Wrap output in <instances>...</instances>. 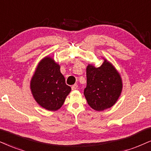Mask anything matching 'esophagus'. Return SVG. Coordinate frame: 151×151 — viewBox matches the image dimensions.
I'll use <instances>...</instances> for the list:
<instances>
[{
	"label": "esophagus",
	"instance_id": "esophagus-1",
	"mask_svg": "<svg viewBox=\"0 0 151 151\" xmlns=\"http://www.w3.org/2000/svg\"><path fill=\"white\" fill-rule=\"evenodd\" d=\"M71 89H72V90H77V89H78V85L77 84H74L73 85H72Z\"/></svg>",
	"mask_w": 151,
	"mask_h": 151
}]
</instances>
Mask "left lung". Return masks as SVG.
Returning a JSON list of instances; mask_svg holds the SVG:
<instances>
[{"instance_id": "8db88e82", "label": "left lung", "mask_w": 151, "mask_h": 151, "mask_svg": "<svg viewBox=\"0 0 151 151\" xmlns=\"http://www.w3.org/2000/svg\"><path fill=\"white\" fill-rule=\"evenodd\" d=\"M86 75L87 87L84 95L90 106L97 111L113 106L122 89V79L114 66L104 59L98 68L89 64Z\"/></svg>"}]
</instances>
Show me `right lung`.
I'll return each mask as SVG.
<instances>
[{
  "instance_id": "obj_1",
  "label": "right lung",
  "mask_w": 151,
  "mask_h": 151,
  "mask_svg": "<svg viewBox=\"0 0 151 151\" xmlns=\"http://www.w3.org/2000/svg\"><path fill=\"white\" fill-rule=\"evenodd\" d=\"M30 86L37 103L48 111L60 109L71 90L65 83L59 65L50 57L39 62Z\"/></svg>"
}]
</instances>
